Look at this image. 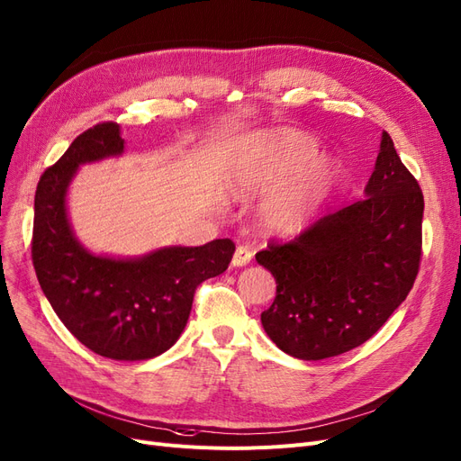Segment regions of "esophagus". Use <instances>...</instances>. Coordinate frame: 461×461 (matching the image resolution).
Returning a JSON list of instances; mask_svg holds the SVG:
<instances>
[{
  "instance_id": "obj_1",
  "label": "esophagus",
  "mask_w": 461,
  "mask_h": 461,
  "mask_svg": "<svg viewBox=\"0 0 461 461\" xmlns=\"http://www.w3.org/2000/svg\"><path fill=\"white\" fill-rule=\"evenodd\" d=\"M252 256H254V254H252V250H250L247 245H239V247L235 249L231 264H233V267H243V266L250 264Z\"/></svg>"
}]
</instances>
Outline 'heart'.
<instances>
[{"instance_id":"heart-1","label":"heart","mask_w":461,"mask_h":461,"mask_svg":"<svg viewBox=\"0 0 461 461\" xmlns=\"http://www.w3.org/2000/svg\"><path fill=\"white\" fill-rule=\"evenodd\" d=\"M312 137L299 131H276L249 143L230 173L235 195H264L259 222L273 233L302 230L324 203L339 176L328 156H317Z\"/></svg>"}]
</instances>
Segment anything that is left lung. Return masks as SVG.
<instances>
[{
  "label": "left lung",
  "mask_w": 461,
  "mask_h": 461,
  "mask_svg": "<svg viewBox=\"0 0 461 461\" xmlns=\"http://www.w3.org/2000/svg\"><path fill=\"white\" fill-rule=\"evenodd\" d=\"M364 195L256 254L276 280L262 326L294 357L324 359L364 345L414 285L424 195L386 131Z\"/></svg>",
  "instance_id": "8db88e82"
}]
</instances>
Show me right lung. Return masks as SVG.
I'll list each match as a JSON object with an SVG mask.
<instances>
[{
    "mask_svg": "<svg viewBox=\"0 0 461 461\" xmlns=\"http://www.w3.org/2000/svg\"><path fill=\"white\" fill-rule=\"evenodd\" d=\"M124 152L116 122L78 135L35 190L32 259L39 285L64 326L92 352L111 359H150L181 337L195 288L224 273L235 245L166 247L141 258L88 252L71 230L66 195L78 166Z\"/></svg>",
    "mask_w": 461,
    "mask_h": 461,
    "instance_id": "obj_1",
    "label": "right lung"
}]
</instances>
